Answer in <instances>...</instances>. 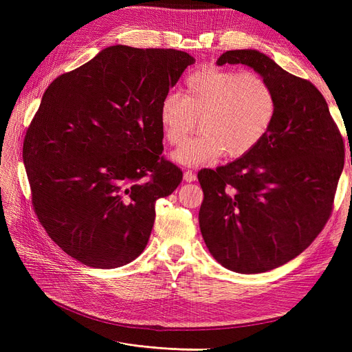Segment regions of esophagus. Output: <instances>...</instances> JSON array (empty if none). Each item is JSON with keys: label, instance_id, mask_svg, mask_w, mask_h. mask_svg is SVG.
Listing matches in <instances>:
<instances>
[{"label": "esophagus", "instance_id": "esophagus-1", "mask_svg": "<svg viewBox=\"0 0 352 352\" xmlns=\"http://www.w3.org/2000/svg\"><path fill=\"white\" fill-rule=\"evenodd\" d=\"M184 179L186 182H194V180H197V175L192 172V170H186L184 173Z\"/></svg>", "mask_w": 352, "mask_h": 352}]
</instances>
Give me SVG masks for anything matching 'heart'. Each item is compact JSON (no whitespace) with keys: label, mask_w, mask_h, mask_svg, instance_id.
Listing matches in <instances>:
<instances>
[{"label":"heart","mask_w":352,"mask_h":352,"mask_svg":"<svg viewBox=\"0 0 352 352\" xmlns=\"http://www.w3.org/2000/svg\"><path fill=\"white\" fill-rule=\"evenodd\" d=\"M276 111L278 97L261 74L206 67L185 79L182 97L166 95L158 120L170 145L182 144L198 120L201 133L173 153L175 162L194 166L247 155L272 129Z\"/></svg>","instance_id":"b5f03b06"}]
</instances>
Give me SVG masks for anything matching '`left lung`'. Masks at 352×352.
Segmentation results:
<instances>
[{
    "label": "left lung",
    "mask_w": 352,
    "mask_h": 352,
    "mask_svg": "<svg viewBox=\"0 0 352 352\" xmlns=\"http://www.w3.org/2000/svg\"><path fill=\"white\" fill-rule=\"evenodd\" d=\"M245 65L278 97L272 129L251 153L202 168V238L223 267L263 273L291 261L317 238L333 208L345 145L314 85L260 51H226L217 65Z\"/></svg>",
    "instance_id": "obj_1"
}]
</instances>
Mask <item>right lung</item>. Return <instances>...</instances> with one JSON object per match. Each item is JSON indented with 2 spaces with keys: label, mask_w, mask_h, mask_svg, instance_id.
Instances as JSON below:
<instances>
[{
  "label": "right lung",
  "mask_w": 352,
  "mask_h": 352,
  "mask_svg": "<svg viewBox=\"0 0 352 352\" xmlns=\"http://www.w3.org/2000/svg\"><path fill=\"white\" fill-rule=\"evenodd\" d=\"M192 63L173 48L113 45L45 91L23 163L35 214L74 260L113 269L145 250L155 201L184 176L162 155L160 104Z\"/></svg>",
  "instance_id": "right-lung-1"
}]
</instances>
